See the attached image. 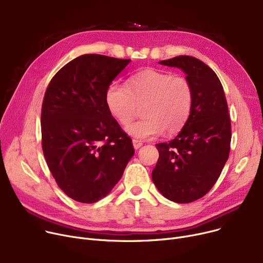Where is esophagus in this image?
Returning a JSON list of instances; mask_svg holds the SVG:
<instances>
[{"label":"esophagus","instance_id":"obj_1","mask_svg":"<svg viewBox=\"0 0 263 263\" xmlns=\"http://www.w3.org/2000/svg\"><path fill=\"white\" fill-rule=\"evenodd\" d=\"M132 144H133L134 149H139V148H140V147H142V145H143V143H142L141 141H139V140H135V139H133V140H132Z\"/></svg>","mask_w":263,"mask_h":263}]
</instances>
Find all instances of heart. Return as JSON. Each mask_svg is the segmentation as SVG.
<instances>
[{
	"mask_svg": "<svg viewBox=\"0 0 263 263\" xmlns=\"http://www.w3.org/2000/svg\"><path fill=\"white\" fill-rule=\"evenodd\" d=\"M194 93L190 81L171 72L145 69L130 77L126 86L112 83L105 92V105L119 124L126 127L143 105L145 117L126 129L136 140H150L164 130L167 134L180 131L193 107Z\"/></svg>",
	"mask_w": 263,
	"mask_h": 263,
	"instance_id": "heart-1",
	"label": "heart"
}]
</instances>
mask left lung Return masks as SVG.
I'll return each instance as SVG.
<instances>
[{"mask_svg": "<svg viewBox=\"0 0 263 263\" xmlns=\"http://www.w3.org/2000/svg\"><path fill=\"white\" fill-rule=\"evenodd\" d=\"M159 64L181 69L193 87L194 101L175 139L156 145L159 160L151 177L164 197L187 203L212 189L228 160L231 123L227 101L216 73L201 61L181 55Z\"/></svg>", "mask_w": 263, "mask_h": 263, "instance_id": "1", "label": "left lung"}]
</instances>
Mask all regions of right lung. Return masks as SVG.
Instances as JSON below:
<instances>
[{"instance_id":"obj_1","label":"right lung","mask_w":263,"mask_h":263,"mask_svg":"<svg viewBox=\"0 0 263 263\" xmlns=\"http://www.w3.org/2000/svg\"><path fill=\"white\" fill-rule=\"evenodd\" d=\"M131 60L84 54L53 77L41 108L43 150L58 185L92 203L120 180L134 155L130 137L105 105V92Z\"/></svg>"}]
</instances>
